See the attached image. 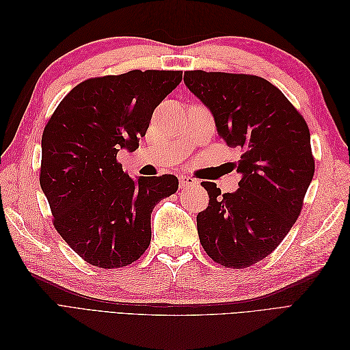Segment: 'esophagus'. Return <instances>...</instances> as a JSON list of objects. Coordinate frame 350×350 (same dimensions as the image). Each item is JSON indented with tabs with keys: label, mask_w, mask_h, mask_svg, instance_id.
<instances>
[{
	"label": "esophagus",
	"mask_w": 350,
	"mask_h": 350,
	"mask_svg": "<svg viewBox=\"0 0 350 350\" xmlns=\"http://www.w3.org/2000/svg\"><path fill=\"white\" fill-rule=\"evenodd\" d=\"M196 184H197V181L193 176H188V175L179 176V185H181V188H187V187H191Z\"/></svg>",
	"instance_id": "34e87169"
}]
</instances>
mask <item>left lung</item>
<instances>
[{"label": "left lung", "mask_w": 350, "mask_h": 350, "mask_svg": "<svg viewBox=\"0 0 350 350\" xmlns=\"http://www.w3.org/2000/svg\"><path fill=\"white\" fill-rule=\"evenodd\" d=\"M184 83L215 118L219 135L242 150L239 188L201 183L208 206L197 215L200 242L224 267L266 258L298 219L314 176L308 125L284 94L248 74L185 71Z\"/></svg>", "instance_id": "1"}]
</instances>
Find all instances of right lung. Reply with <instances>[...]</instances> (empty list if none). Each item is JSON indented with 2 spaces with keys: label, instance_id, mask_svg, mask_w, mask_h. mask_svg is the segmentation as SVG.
Here are the masks:
<instances>
[{
  "label": "right lung",
  "instance_id": "1",
  "mask_svg": "<svg viewBox=\"0 0 350 350\" xmlns=\"http://www.w3.org/2000/svg\"><path fill=\"white\" fill-rule=\"evenodd\" d=\"M181 80L183 71L157 70L89 79L45 126L40 188L58 234L92 266L139 260L152 239V210L178 189L174 175L130 178L116 154L139 147L153 111Z\"/></svg>",
  "mask_w": 350,
  "mask_h": 350
}]
</instances>
